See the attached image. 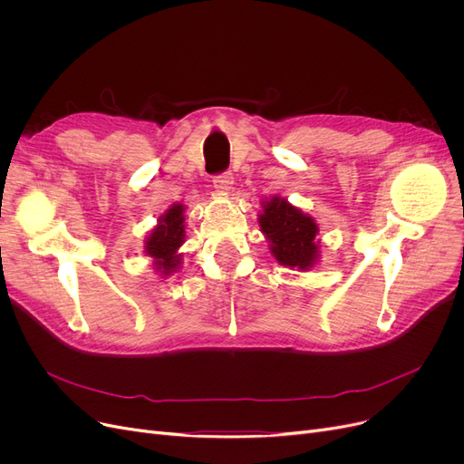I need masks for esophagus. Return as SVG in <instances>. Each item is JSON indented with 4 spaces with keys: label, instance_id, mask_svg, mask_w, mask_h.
<instances>
[{
    "label": "esophagus",
    "instance_id": "1",
    "mask_svg": "<svg viewBox=\"0 0 464 464\" xmlns=\"http://www.w3.org/2000/svg\"><path fill=\"white\" fill-rule=\"evenodd\" d=\"M212 184H214L216 191H219V193H224V195H226V193H229V189H231L233 177H231V173H222V175L214 177Z\"/></svg>",
    "mask_w": 464,
    "mask_h": 464
}]
</instances>
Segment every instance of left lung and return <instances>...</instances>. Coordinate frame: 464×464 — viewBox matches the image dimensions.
<instances>
[{"mask_svg":"<svg viewBox=\"0 0 464 464\" xmlns=\"http://www.w3.org/2000/svg\"><path fill=\"white\" fill-rule=\"evenodd\" d=\"M261 207L257 222L275 259L289 269L310 271L320 259V240L315 238L320 227L315 219L280 195L261 201Z\"/></svg>","mask_w":464,"mask_h":464,"instance_id":"8db88e82","label":"left lung"}]
</instances>
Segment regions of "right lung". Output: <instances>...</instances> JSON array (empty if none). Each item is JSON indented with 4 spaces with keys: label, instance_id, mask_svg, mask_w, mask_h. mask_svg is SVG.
Here are the masks:
<instances>
[{
    "label": "right lung",
    "instance_id": "right-lung-1",
    "mask_svg": "<svg viewBox=\"0 0 464 464\" xmlns=\"http://www.w3.org/2000/svg\"><path fill=\"white\" fill-rule=\"evenodd\" d=\"M186 207L182 203H173L160 218L158 224L150 229L144 240V254L152 257L154 271L161 278H167L180 269L182 254L179 252L184 245V216Z\"/></svg>",
    "mask_w": 464,
    "mask_h": 464
}]
</instances>
